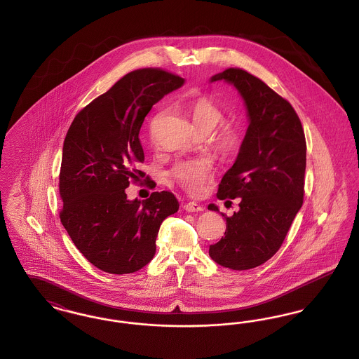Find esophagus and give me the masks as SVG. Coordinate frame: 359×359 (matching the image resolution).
<instances>
[{
  "label": "esophagus",
  "mask_w": 359,
  "mask_h": 359,
  "mask_svg": "<svg viewBox=\"0 0 359 359\" xmlns=\"http://www.w3.org/2000/svg\"><path fill=\"white\" fill-rule=\"evenodd\" d=\"M184 208L188 212H195V211H203V205H198L195 202H188L184 205Z\"/></svg>",
  "instance_id": "1"
}]
</instances>
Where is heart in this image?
Returning <instances> with one entry per match:
<instances>
[{"label":"heart","mask_w":359,"mask_h":359,"mask_svg":"<svg viewBox=\"0 0 359 359\" xmlns=\"http://www.w3.org/2000/svg\"><path fill=\"white\" fill-rule=\"evenodd\" d=\"M189 114L195 128L201 133L212 132L224 118V110L210 98H198L189 103ZM243 132L237 122H224L212 137L214 149L227 157L236 154L242 144ZM172 177L189 192H199L214 175V163L207 156L182 160L173 164Z\"/></svg>","instance_id":"obj_1"}]
</instances>
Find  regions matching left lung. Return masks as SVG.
<instances>
[{
	"mask_svg": "<svg viewBox=\"0 0 359 359\" xmlns=\"http://www.w3.org/2000/svg\"><path fill=\"white\" fill-rule=\"evenodd\" d=\"M236 86L248 107L249 128L217 198H239L226 218L224 237L210 245L219 265L246 271L277 253L304 201L307 144L300 118L285 98L245 69L230 67L211 78ZM208 210L218 211L215 205Z\"/></svg>",
	"mask_w": 359,
	"mask_h": 359,
	"instance_id": "left-lung-1",
	"label": "left lung"
}]
</instances>
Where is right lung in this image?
<instances>
[{
	"label": "right lung",
	"mask_w": 359,
	"mask_h": 359,
	"mask_svg": "<svg viewBox=\"0 0 359 359\" xmlns=\"http://www.w3.org/2000/svg\"><path fill=\"white\" fill-rule=\"evenodd\" d=\"M184 79L164 69H136L85 106L65 138L60 222L88 262L111 274L133 273L156 253L163 221L179 210L170 191L128 201L145 173L140 129L154 103ZM147 179V177H145Z\"/></svg>",
	"instance_id": "1"
}]
</instances>
